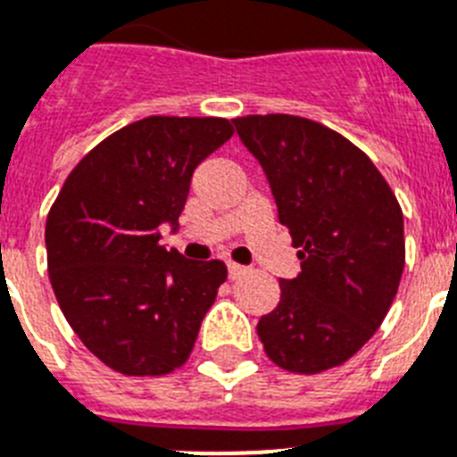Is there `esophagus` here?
Returning <instances> with one entry per match:
<instances>
[{"mask_svg":"<svg viewBox=\"0 0 457 457\" xmlns=\"http://www.w3.org/2000/svg\"><path fill=\"white\" fill-rule=\"evenodd\" d=\"M246 267H241V264L237 262H228V276L229 278H239L241 274H246Z\"/></svg>","mask_w":457,"mask_h":457,"instance_id":"1","label":"esophagus"}]
</instances>
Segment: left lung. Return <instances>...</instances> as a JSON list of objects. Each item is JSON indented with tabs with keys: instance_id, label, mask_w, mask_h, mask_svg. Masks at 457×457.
Here are the masks:
<instances>
[{
	"instance_id": "1",
	"label": "left lung",
	"mask_w": 457,
	"mask_h": 457,
	"mask_svg": "<svg viewBox=\"0 0 457 457\" xmlns=\"http://www.w3.org/2000/svg\"><path fill=\"white\" fill-rule=\"evenodd\" d=\"M262 167L302 271L260 318L271 362L318 374L365 346L388 313L404 270V218L370 157L309 118H235Z\"/></svg>"
}]
</instances>
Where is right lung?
<instances>
[{
  "mask_svg": "<svg viewBox=\"0 0 457 457\" xmlns=\"http://www.w3.org/2000/svg\"><path fill=\"white\" fill-rule=\"evenodd\" d=\"M235 134L225 118L151 116L97 144L67 176L46 220L48 274L67 323L128 377L187 360L228 267L160 244L176 232L197 164Z\"/></svg>",
  "mask_w": 457,
  "mask_h": 457,
  "instance_id": "add662e5",
  "label": "right lung"
}]
</instances>
